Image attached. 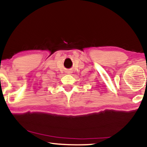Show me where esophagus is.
<instances>
[{"mask_svg": "<svg viewBox=\"0 0 147 147\" xmlns=\"http://www.w3.org/2000/svg\"><path fill=\"white\" fill-rule=\"evenodd\" d=\"M67 73H68V74H70V71H68V72H67Z\"/></svg>", "mask_w": 147, "mask_h": 147, "instance_id": "esophagus-1", "label": "esophagus"}]
</instances>
